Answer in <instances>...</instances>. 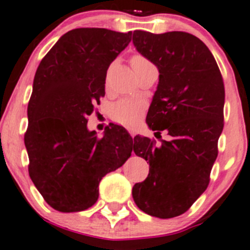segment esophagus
Here are the masks:
<instances>
[{"instance_id":"34e87169","label":"esophagus","mask_w":250,"mask_h":250,"mask_svg":"<svg viewBox=\"0 0 250 250\" xmlns=\"http://www.w3.org/2000/svg\"><path fill=\"white\" fill-rule=\"evenodd\" d=\"M127 130H128V132H129V134L132 135V137H134V135H135L134 128H132V127H127Z\"/></svg>"}]
</instances>
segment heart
<instances>
[{"label":"heart","mask_w":250,"mask_h":250,"mask_svg":"<svg viewBox=\"0 0 250 250\" xmlns=\"http://www.w3.org/2000/svg\"><path fill=\"white\" fill-rule=\"evenodd\" d=\"M152 65L143 55H134L132 58V66L134 71L141 69V67ZM145 104L141 100L135 99H121L113 103L110 109V116L115 122L121 123L125 125H130L137 122L144 112Z\"/></svg>","instance_id":"1"}]
</instances>
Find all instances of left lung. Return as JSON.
<instances>
[{
  "label": "left lung",
  "instance_id": "obj_1",
  "mask_svg": "<svg viewBox=\"0 0 250 250\" xmlns=\"http://www.w3.org/2000/svg\"><path fill=\"white\" fill-rule=\"evenodd\" d=\"M133 44L160 72L146 123L170 137L161 145L134 138L135 155L148 161L150 172L133 186V198L148 215L174 218L185 213L209 184L224 128L223 77L208 47L188 32L137 30Z\"/></svg>",
  "mask_w": 250,
  "mask_h": 250
}]
</instances>
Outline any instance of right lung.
Masks as SVG:
<instances>
[{
	"label": "right lung",
	"mask_w": 250,
	"mask_h": 250,
	"mask_svg": "<svg viewBox=\"0 0 250 250\" xmlns=\"http://www.w3.org/2000/svg\"><path fill=\"white\" fill-rule=\"evenodd\" d=\"M130 40L132 32L71 30L37 67L24 141L30 178L55 210L72 213L92 207L103 176L132 155L133 139L123 127H107L100 139L87 128V116L105 95L107 69Z\"/></svg>",
	"instance_id": "add662e5"
}]
</instances>
